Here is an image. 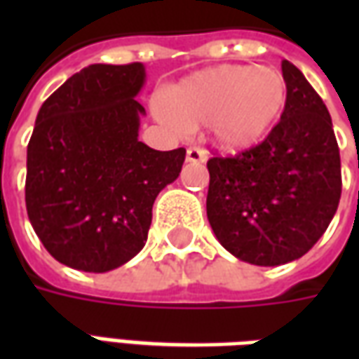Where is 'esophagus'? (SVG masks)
Wrapping results in <instances>:
<instances>
[{"label":"esophagus","instance_id":"esophagus-1","mask_svg":"<svg viewBox=\"0 0 359 359\" xmlns=\"http://www.w3.org/2000/svg\"><path fill=\"white\" fill-rule=\"evenodd\" d=\"M187 161H190V163H203V161H208V151L202 148H188Z\"/></svg>","mask_w":359,"mask_h":359}]
</instances>
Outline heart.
Returning <instances> with one entry per match:
<instances>
[{"mask_svg":"<svg viewBox=\"0 0 359 359\" xmlns=\"http://www.w3.org/2000/svg\"><path fill=\"white\" fill-rule=\"evenodd\" d=\"M288 100L275 69L211 67L188 74L161 94L167 123L182 130L208 125L213 142L229 151L262 144L277 126Z\"/></svg>","mask_w":359,"mask_h":359,"instance_id":"1","label":"heart"}]
</instances>
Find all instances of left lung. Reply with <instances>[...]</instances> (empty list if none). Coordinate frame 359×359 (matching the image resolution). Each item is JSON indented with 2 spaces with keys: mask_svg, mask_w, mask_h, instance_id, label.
Listing matches in <instances>:
<instances>
[{
  "mask_svg": "<svg viewBox=\"0 0 359 359\" xmlns=\"http://www.w3.org/2000/svg\"><path fill=\"white\" fill-rule=\"evenodd\" d=\"M288 100L259 146L208 161V219L221 246L262 267L311 250L337 213L339 144L323 100L300 69L283 61Z\"/></svg>",
  "mask_w": 359,
  "mask_h": 359,
  "instance_id": "left-lung-1",
  "label": "left lung"
}]
</instances>
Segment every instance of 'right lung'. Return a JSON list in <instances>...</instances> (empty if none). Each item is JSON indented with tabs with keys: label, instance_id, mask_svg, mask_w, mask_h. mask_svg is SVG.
<instances>
[{
	"label": "right lung",
	"instance_id": "obj_1",
	"mask_svg": "<svg viewBox=\"0 0 359 359\" xmlns=\"http://www.w3.org/2000/svg\"><path fill=\"white\" fill-rule=\"evenodd\" d=\"M142 63H95L42 103L27 149L28 219L59 264L105 273L148 241L157 194L177 180L187 149L138 140L146 109Z\"/></svg>",
	"mask_w": 359,
	"mask_h": 359
}]
</instances>
